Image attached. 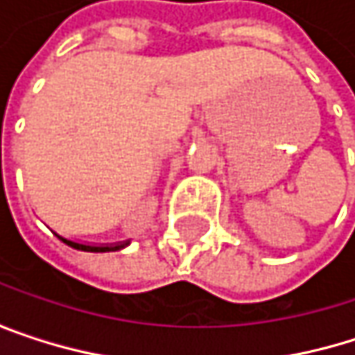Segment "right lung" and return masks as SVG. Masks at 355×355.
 <instances>
[{
    "mask_svg": "<svg viewBox=\"0 0 355 355\" xmlns=\"http://www.w3.org/2000/svg\"><path fill=\"white\" fill-rule=\"evenodd\" d=\"M59 236V234H57ZM67 247L71 248H78V250H88V252H108V250H119V248H123L125 245H112V247H92V245H80V243H73V241H67V239H63V236H59Z\"/></svg>",
    "mask_w": 355,
    "mask_h": 355,
    "instance_id": "add662e5",
    "label": "right lung"
}]
</instances>
